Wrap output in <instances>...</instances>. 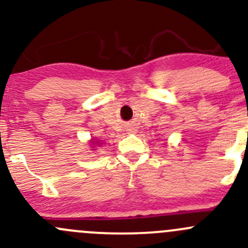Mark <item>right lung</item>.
Segmentation results:
<instances>
[{
	"instance_id": "add662e5",
	"label": "right lung",
	"mask_w": 248,
	"mask_h": 248,
	"mask_svg": "<svg viewBox=\"0 0 248 248\" xmlns=\"http://www.w3.org/2000/svg\"><path fill=\"white\" fill-rule=\"evenodd\" d=\"M93 142H94V141H93Z\"/></svg>"
}]
</instances>
